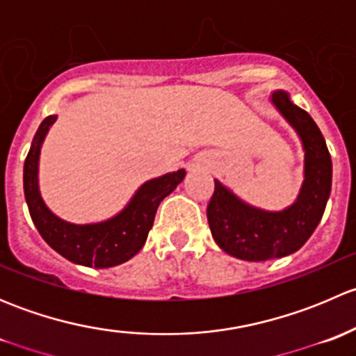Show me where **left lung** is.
<instances>
[{"mask_svg": "<svg viewBox=\"0 0 356 356\" xmlns=\"http://www.w3.org/2000/svg\"><path fill=\"white\" fill-rule=\"evenodd\" d=\"M270 105L296 132L303 148V182L296 200L282 210L246 203L231 188L215 181L207 208L211 236L220 250L246 261L288 257L314 234L331 195L332 161L314 118L294 105L288 91H272Z\"/></svg>", "mask_w": 356, "mask_h": 356, "instance_id": "obj_1", "label": "left lung"}]
</instances>
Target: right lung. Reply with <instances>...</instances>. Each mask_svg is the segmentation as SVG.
Instances as JSON below:
<instances>
[{"label":"right lung","mask_w":356,"mask_h":356,"mask_svg":"<svg viewBox=\"0 0 356 356\" xmlns=\"http://www.w3.org/2000/svg\"><path fill=\"white\" fill-rule=\"evenodd\" d=\"M56 118L49 115L41 122L24 163V195L32 222L42 239L72 264L95 268L124 264L145 246L158 204L184 181L186 170L179 168L143 182L127 204L105 220L91 224L63 220L49 210L39 191L41 148Z\"/></svg>","instance_id":"right-lung-1"}]
</instances>
